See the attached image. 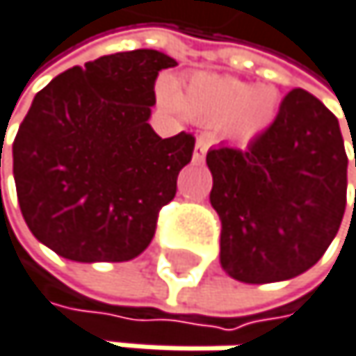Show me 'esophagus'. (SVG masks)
<instances>
[{"label": "esophagus", "instance_id": "obj_1", "mask_svg": "<svg viewBox=\"0 0 356 356\" xmlns=\"http://www.w3.org/2000/svg\"><path fill=\"white\" fill-rule=\"evenodd\" d=\"M207 149H209V140L200 136L196 140V147H194V162H202L204 160V154H207Z\"/></svg>", "mask_w": 356, "mask_h": 356}]
</instances>
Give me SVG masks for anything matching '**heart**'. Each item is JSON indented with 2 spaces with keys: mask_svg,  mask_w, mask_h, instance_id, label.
I'll return each instance as SVG.
<instances>
[{
  "mask_svg": "<svg viewBox=\"0 0 356 356\" xmlns=\"http://www.w3.org/2000/svg\"><path fill=\"white\" fill-rule=\"evenodd\" d=\"M160 102L179 115H190L207 126H222L224 134L248 143L265 134L280 115V93L271 85L254 87L252 83L220 76L196 74L181 93L172 83L158 85Z\"/></svg>",
  "mask_w": 356,
  "mask_h": 356,
  "instance_id": "heart-1",
  "label": "heart"
}]
</instances>
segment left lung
Instances as JSON below:
<instances>
[{
	"label": "left lung",
	"mask_w": 356,
	"mask_h": 356,
	"mask_svg": "<svg viewBox=\"0 0 356 356\" xmlns=\"http://www.w3.org/2000/svg\"><path fill=\"white\" fill-rule=\"evenodd\" d=\"M207 166L230 277L282 282L321 261L346 211L348 158L337 117L318 98L293 89L265 134L248 149H209Z\"/></svg>",
	"instance_id": "left-lung-1"
}]
</instances>
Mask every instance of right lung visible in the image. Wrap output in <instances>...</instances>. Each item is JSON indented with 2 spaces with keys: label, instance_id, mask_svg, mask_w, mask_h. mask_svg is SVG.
Listing matches in <instances>:
<instances>
[{
  "label": "right lung",
  "instance_id": "right-lung-1",
  "mask_svg": "<svg viewBox=\"0 0 356 356\" xmlns=\"http://www.w3.org/2000/svg\"><path fill=\"white\" fill-rule=\"evenodd\" d=\"M177 61L154 49L74 65L35 93L12 145L21 213L38 241L76 263H124L156 235L192 160L194 136L149 126L156 79Z\"/></svg>",
  "mask_w": 356,
  "mask_h": 356
}]
</instances>
